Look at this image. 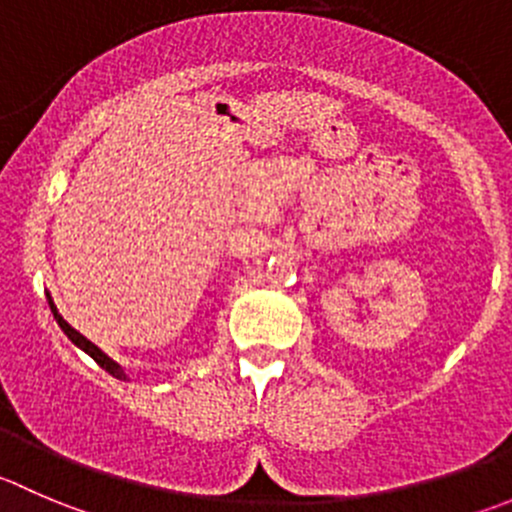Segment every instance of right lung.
I'll return each mask as SVG.
<instances>
[{
    "label": "right lung",
    "mask_w": 512,
    "mask_h": 512,
    "mask_svg": "<svg viewBox=\"0 0 512 512\" xmlns=\"http://www.w3.org/2000/svg\"><path fill=\"white\" fill-rule=\"evenodd\" d=\"M47 302H49V310H52L54 320H57V325L62 327V332H64V335H67L69 340H72L74 345L79 347V350H84V352H87V355L92 357V360L97 362V365L102 367V370H107L109 375H112V377H117V380H130V377H127V372L122 370V365H119V362H114L112 357H109V355H104V352L99 350V347L94 345V342H89L87 337L82 335V332H77V330H74V327L69 325V322L64 320L62 315H59L57 305H54V300H52V295H49V292H47Z\"/></svg>",
    "instance_id": "right-lung-1"
}]
</instances>
